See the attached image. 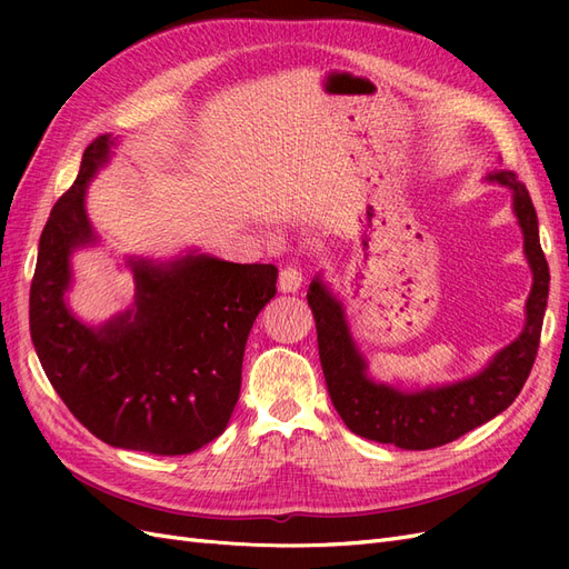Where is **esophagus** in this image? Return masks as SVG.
Listing matches in <instances>:
<instances>
[{"label": "esophagus", "mask_w": 569, "mask_h": 569, "mask_svg": "<svg viewBox=\"0 0 569 569\" xmlns=\"http://www.w3.org/2000/svg\"><path fill=\"white\" fill-rule=\"evenodd\" d=\"M303 284V278H301V270L297 266H287L280 270V280H278V287L280 291H284V295H291V291H299Z\"/></svg>", "instance_id": "1"}]
</instances>
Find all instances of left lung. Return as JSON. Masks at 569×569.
I'll use <instances>...</instances> for the list:
<instances>
[{
  "label": "left lung",
  "mask_w": 569,
  "mask_h": 569,
  "mask_svg": "<svg viewBox=\"0 0 569 569\" xmlns=\"http://www.w3.org/2000/svg\"><path fill=\"white\" fill-rule=\"evenodd\" d=\"M485 182L510 192L512 216L522 232V253L531 270V289L525 301L522 332L475 375L427 387L377 380L353 339L347 308L332 284L322 272L308 284L327 391L353 435L406 451H427L489 422L518 399L525 387L539 349L550 274L539 242L537 211L525 184L510 170H496Z\"/></svg>",
  "instance_id": "8db88e82"
}]
</instances>
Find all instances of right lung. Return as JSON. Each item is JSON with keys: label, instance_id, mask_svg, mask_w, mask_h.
<instances>
[{"label": "right lung", "instance_id": "right-lung-1", "mask_svg": "<svg viewBox=\"0 0 569 569\" xmlns=\"http://www.w3.org/2000/svg\"><path fill=\"white\" fill-rule=\"evenodd\" d=\"M116 147L118 137H97L49 213L30 284L32 347L61 401L97 439L157 456L194 453L226 432L247 339L274 297L278 268L199 249L166 261L126 256L132 303L99 325L84 322L68 303L73 253L101 244L84 201Z\"/></svg>", "mask_w": 569, "mask_h": 569}]
</instances>
